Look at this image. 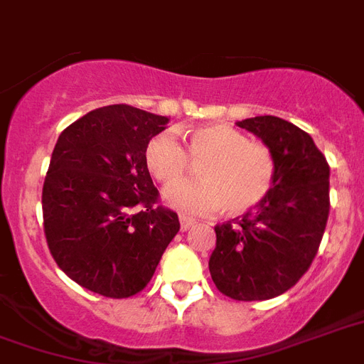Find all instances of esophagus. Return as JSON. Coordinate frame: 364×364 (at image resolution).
I'll return each instance as SVG.
<instances>
[{
  "mask_svg": "<svg viewBox=\"0 0 364 364\" xmlns=\"http://www.w3.org/2000/svg\"><path fill=\"white\" fill-rule=\"evenodd\" d=\"M179 223H181L183 232H187V230H191L192 226H194V220H192V218H187V217L179 218Z\"/></svg>",
  "mask_w": 364,
  "mask_h": 364,
  "instance_id": "34e87169",
  "label": "esophagus"
}]
</instances>
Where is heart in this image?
Returning <instances> with one entry per match:
<instances>
[{
	"mask_svg": "<svg viewBox=\"0 0 364 364\" xmlns=\"http://www.w3.org/2000/svg\"><path fill=\"white\" fill-rule=\"evenodd\" d=\"M200 163L202 180L176 181L188 171L186 153ZM146 166L156 181L177 186L166 202L188 217H203L226 208L241 215L264 202L277 179V161L267 144L224 123L196 127L187 132V151L172 131L155 134L146 146Z\"/></svg>",
	"mask_w": 364,
	"mask_h": 364,
	"instance_id": "1",
	"label": "heart"
}]
</instances>
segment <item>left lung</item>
<instances>
[{"mask_svg":"<svg viewBox=\"0 0 364 364\" xmlns=\"http://www.w3.org/2000/svg\"><path fill=\"white\" fill-rule=\"evenodd\" d=\"M237 125L271 147L277 179L254 211L215 226L209 271L220 294L264 301L297 284L314 262L329 217V164L289 121L258 115Z\"/></svg>","mask_w":364,"mask_h":364,"instance_id":"obj_1","label":"left lung"}]
</instances>
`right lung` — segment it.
<instances>
[{
	"label": "right lung",
	"instance_id": "obj_1",
	"mask_svg": "<svg viewBox=\"0 0 364 364\" xmlns=\"http://www.w3.org/2000/svg\"><path fill=\"white\" fill-rule=\"evenodd\" d=\"M166 123L112 105L59 134L43 185L44 235L59 269L82 288L112 299L140 294L179 232L146 166L147 141Z\"/></svg>",
	"mask_w": 364,
	"mask_h": 364
}]
</instances>
